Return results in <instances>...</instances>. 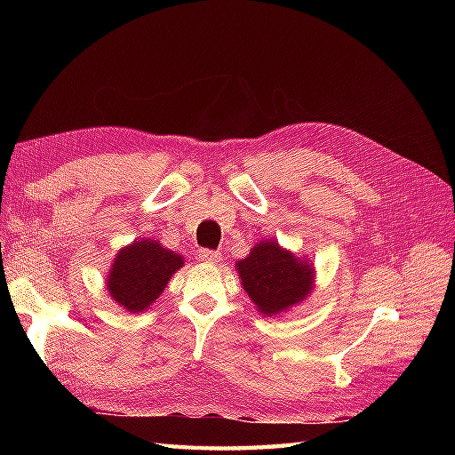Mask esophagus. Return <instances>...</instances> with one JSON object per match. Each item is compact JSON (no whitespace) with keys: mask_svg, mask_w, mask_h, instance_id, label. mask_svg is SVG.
<instances>
[{"mask_svg":"<svg viewBox=\"0 0 455 455\" xmlns=\"http://www.w3.org/2000/svg\"><path fill=\"white\" fill-rule=\"evenodd\" d=\"M197 258L201 259V262H209V264H215L220 259V252H217V250H209V248H203L197 252Z\"/></svg>","mask_w":455,"mask_h":455,"instance_id":"1","label":"esophagus"}]
</instances>
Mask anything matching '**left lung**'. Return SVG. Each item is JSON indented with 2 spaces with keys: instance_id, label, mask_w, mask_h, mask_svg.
<instances>
[{
  "instance_id": "1",
  "label": "left lung",
  "mask_w": 455,
  "mask_h": 455,
  "mask_svg": "<svg viewBox=\"0 0 455 455\" xmlns=\"http://www.w3.org/2000/svg\"><path fill=\"white\" fill-rule=\"evenodd\" d=\"M243 287L264 315H277L293 307L311 291L313 267L279 248L277 243H259L236 264Z\"/></svg>"
}]
</instances>
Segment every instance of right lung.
<instances>
[{
  "instance_id": "right-lung-1",
  "label": "right lung",
  "mask_w": 455,
  "mask_h": 455,
  "mask_svg": "<svg viewBox=\"0 0 455 455\" xmlns=\"http://www.w3.org/2000/svg\"><path fill=\"white\" fill-rule=\"evenodd\" d=\"M181 266V256L172 250L154 240H137L115 258L108 279L109 295L129 313H140L156 301Z\"/></svg>"
}]
</instances>
